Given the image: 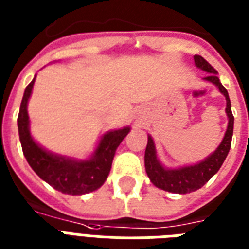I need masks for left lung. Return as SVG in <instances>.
<instances>
[{
	"mask_svg": "<svg viewBox=\"0 0 249 249\" xmlns=\"http://www.w3.org/2000/svg\"><path fill=\"white\" fill-rule=\"evenodd\" d=\"M194 62L197 68L201 71L207 72L208 75L205 76L204 81L212 83L216 85L221 94L226 99V115H228L229 123L228 129L225 132V136L218 144V147L207 156L204 160L193 165L179 166V168H165L160 163L159 158L156 155L155 142L152 137L148 134L147 147L144 152V166H146V173H147L150 181L159 189L164 191H169L174 194H189L196 191L204 186L214 174L218 172L222 163L226 159L229 150L231 147L232 130H234V116L231 112V103L229 98L228 90L225 89L224 85L221 84L217 71L200 55H194Z\"/></svg>",
	"mask_w": 249,
	"mask_h": 249,
	"instance_id": "8db88e82",
	"label": "left lung"
}]
</instances>
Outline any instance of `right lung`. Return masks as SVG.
I'll list each match as a JSON object with an SVG mask.
<instances>
[{"label":"right lung","instance_id":"obj_1","mask_svg":"<svg viewBox=\"0 0 249 249\" xmlns=\"http://www.w3.org/2000/svg\"><path fill=\"white\" fill-rule=\"evenodd\" d=\"M36 76L25 88L21 99L18 130L25 159L35 173L54 189L68 195H83L101 187L107 179L116 148L130 132V126L108 130L101 137L97 147L88 159L59 155L37 143L31 136L27 107Z\"/></svg>","mask_w":249,"mask_h":249}]
</instances>
